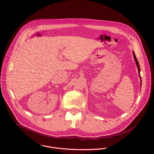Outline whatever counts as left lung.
<instances>
[{"mask_svg":"<svg viewBox=\"0 0 154 154\" xmlns=\"http://www.w3.org/2000/svg\"><path fill=\"white\" fill-rule=\"evenodd\" d=\"M133 56H134V60L136 62V65H137V67L138 68V71H139V77H140V86H142V79H141V76H140V65H139V62L136 58V54L134 52H133Z\"/></svg>","mask_w":154,"mask_h":154,"instance_id":"obj_1","label":"left lung"}]
</instances>
